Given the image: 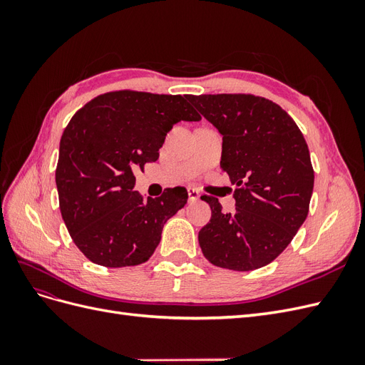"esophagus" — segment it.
<instances>
[{
    "label": "esophagus",
    "instance_id": "esophagus-1",
    "mask_svg": "<svg viewBox=\"0 0 365 365\" xmlns=\"http://www.w3.org/2000/svg\"><path fill=\"white\" fill-rule=\"evenodd\" d=\"M187 193H189V201L190 202H195V201H197L200 200V192H197L196 189H192V187H189V189H187Z\"/></svg>",
    "mask_w": 365,
    "mask_h": 365
}]
</instances>
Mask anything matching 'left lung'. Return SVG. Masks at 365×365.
Instances as JSON below:
<instances>
[{
  "label": "left lung",
  "instance_id": "obj_1",
  "mask_svg": "<svg viewBox=\"0 0 365 365\" xmlns=\"http://www.w3.org/2000/svg\"><path fill=\"white\" fill-rule=\"evenodd\" d=\"M222 135L220 168L236 185V210L202 200L212 219L197 240L215 267L252 271L271 263L303 225L314 190L306 140L289 114L252 94L187 96Z\"/></svg>",
  "mask_w": 365,
  "mask_h": 365
}]
</instances>
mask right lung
Masks as SVG:
<instances>
[{
  "label": "right lung",
  "instance_id": "1",
  "mask_svg": "<svg viewBox=\"0 0 365 365\" xmlns=\"http://www.w3.org/2000/svg\"><path fill=\"white\" fill-rule=\"evenodd\" d=\"M181 120H201L185 97L125 90L97 96L65 128L59 207L76 247L93 263L121 268L149 260L164 224L185 205L184 187L146 201L134 192V172L158 160L165 135Z\"/></svg>",
  "mask_w": 365,
  "mask_h": 365
}]
</instances>
